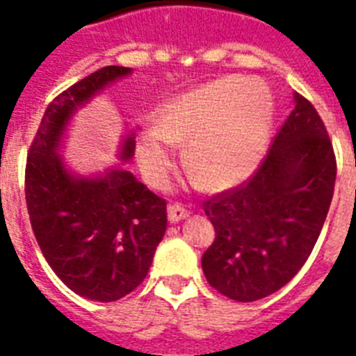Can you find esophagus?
I'll use <instances>...</instances> for the list:
<instances>
[{
	"label": "esophagus",
	"mask_w": 356,
	"mask_h": 356,
	"mask_svg": "<svg viewBox=\"0 0 356 356\" xmlns=\"http://www.w3.org/2000/svg\"><path fill=\"white\" fill-rule=\"evenodd\" d=\"M184 218H188V211L181 203L168 205V220H170V223H177L181 220H184Z\"/></svg>",
	"instance_id": "34e87169"
}]
</instances>
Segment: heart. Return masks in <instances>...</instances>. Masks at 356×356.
<instances>
[{"instance_id": "b5f03b06", "label": "heart", "mask_w": 356, "mask_h": 356, "mask_svg": "<svg viewBox=\"0 0 356 356\" xmlns=\"http://www.w3.org/2000/svg\"><path fill=\"white\" fill-rule=\"evenodd\" d=\"M270 94L243 75H225L179 94L159 108L155 127L138 138V164L162 184L173 164L172 145H186L184 166L205 190H223L248 175L266 149Z\"/></svg>"}]
</instances>
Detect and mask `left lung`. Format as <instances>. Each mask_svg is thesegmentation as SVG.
Listing matches in <instances>:
<instances>
[{
  "mask_svg": "<svg viewBox=\"0 0 356 356\" xmlns=\"http://www.w3.org/2000/svg\"><path fill=\"white\" fill-rule=\"evenodd\" d=\"M296 107L248 183L203 203L216 238L201 259L207 281L249 303L277 292L301 270L331 207L337 156L314 105Z\"/></svg>",
  "mask_w": 356,
  "mask_h": 356,
  "instance_id": "8db88e82",
  "label": "left lung"
}]
</instances>
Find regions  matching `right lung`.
I'll return each instance as SVG.
<instances>
[{
    "label": "right lung",
    "instance_id": "obj_1",
    "mask_svg": "<svg viewBox=\"0 0 356 356\" xmlns=\"http://www.w3.org/2000/svg\"><path fill=\"white\" fill-rule=\"evenodd\" d=\"M131 72L105 66L58 94L42 116L25 166V201L42 254L72 292L102 303L118 301L145 279L166 233V201L123 168L74 175L58 149L77 108ZM133 155L134 136L127 134L120 161Z\"/></svg>",
    "mask_w": 356,
    "mask_h": 356
}]
</instances>
